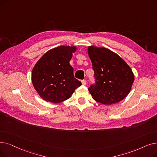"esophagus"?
Masks as SVG:
<instances>
[{"instance_id": "34e87169", "label": "esophagus", "mask_w": 157, "mask_h": 157, "mask_svg": "<svg viewBox=\"0 0 157 157\" xmlns=\"http://www.w3.org/2000/svg\"><path fill=\"white\" fill-rule=\"evenodd\" d=\"M81 83H82V85H85L86 84V81L85 79H83V80L81 81Z\"/></svg>"}]
</instances>
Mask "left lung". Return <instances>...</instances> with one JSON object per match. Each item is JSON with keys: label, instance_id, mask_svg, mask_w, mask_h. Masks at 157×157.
Returning <instances> with one entry per match:
<instances>
[{"label": "left lung", "instance_id": "obj_1", "mask_svg": "<svg viewBox=\"0 0 157 157\" xmlns=\"http://www.w3.org/2000/svg\"><path fill=\"white\" fill-rule=\"evenodd\" d=\"M88 53L94 71L95 83L88 88L94 100L104 105L124 99L134 81V75L119 55L105 47L90 46Z\"/></svg>", "mask_w": 157, "mask_h": 157}]
</instances>
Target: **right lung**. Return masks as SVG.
I'll use <instances>...</instances> for the list:
<instances>
[{
  "mask_svg": "<svg viewBox=\"0 0 157 157\" xmlns=\"http://www.w3.org/2000/svg\"><path fill=\"white\" fill-rule=\"evenodd\" d=\"M76 47L62 46L45 53L34 67L32 82L40 96L51 103H61L71 97L81 82L74 77L69 62Z\"/></svg>",
  "mask_w": 157,
  "mask_h": 157,
  "instance_id": "right-lung-1",
  "label": "right lung"
}]
</instances>
